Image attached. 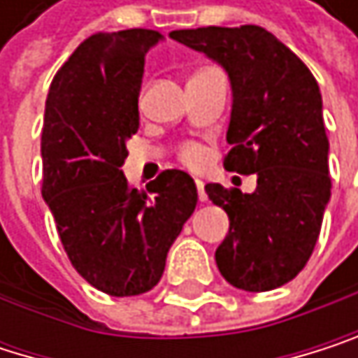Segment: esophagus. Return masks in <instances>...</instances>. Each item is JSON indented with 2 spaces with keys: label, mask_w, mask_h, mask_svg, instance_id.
<instances>
[{
  "label": "esophagus",
  "mask_w": 358,
  "mask_h": 358,
  "mask_svg": "<svg viewBox=\"0 0 358 358\" xmlns=\"http://www.w3.org/2000/svg\"><path fill=\"white\" fill-rule=\"evenodd\" d=\"M196 189H198V200L200 202H206V192H204V181L196 179Z\"/></svg>",
  "instance_id": "obj_1"
}]
</instances>
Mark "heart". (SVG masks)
I'll use <instances>...</instances> for the list:
<instances>
[{
	"label": "heart",
	"mask_w": 358,
	"mask_h": 358,
	"mask_svg": "<svg viewBox=\"0 0 358 358\" xmlns=\"http://www.w3.org/2000/svg\"><path fill=\"white\" fill-rule=\"evenodd\" d=\"M181 160L187 164V166H200L202 162H204V150L202 148H198V145H194V143H189V145H185L183 150H181Z\"/></svg>",
	"instance_id": "b5f03b06"
}]
</instances>
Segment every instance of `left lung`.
Here are the masks:
<instances>
[{
	"label": "left lung",
	"instance_id": "left-lung-1",
	"mask_svg": "<svg viewBox=\"0 0 358 358\" xmlns=\"http://www.w3.org/2000/svg\"><path fill=\"white\" fill-rule=\"evenodd\" d=\"M230 76L232 115L223 166L257 175L253 194L206 183L230 217L215 262L230 285L270 291L295 278L315 251L331 198L323 99L310 69L257 24L171 31Z\"/></svg>",
	"mask_w": 358,
	"mask_h": 358
}]
</instances>
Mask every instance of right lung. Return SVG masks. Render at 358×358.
I'll return each mask as SVG.
<instances>
[{
	"mask_svg": "<svg viewBox=\"0 0 358 358\" xmlns=\"http://www.w3.org/2000/svg\"><path fill=\"white\" fill-rule=\"evenodd\" d=\"M160 39L152 29L90 35L57 71L43 113L41 196L73 268L113 297L158 285L198 202L183 171H162L148 192L120 171L139 130L145 55Z\"/></svg>",
	"mask_w": 358,
	"mask_h": 358,
	"instance_id": "1",
	"label": "right lung"
}]
</instances>
